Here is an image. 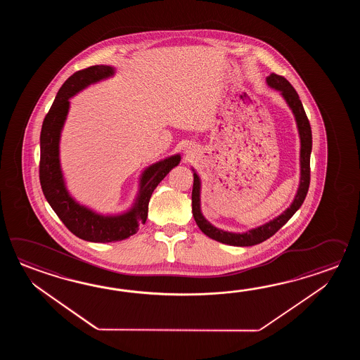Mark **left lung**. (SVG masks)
Masks as SVG:
<instances>
[{
    "label": "left lung",
    "instance_id": "left-lung-1",
    "mask_svg": "<svg viewBox=\"0 0 360 360\" xmlns=\"http://www.w3.org/2000/svg\"><path fill=\"white\" fill-rule=\"evenodd\" d=\"M266 82L271 89H276L282 94L284 100L287 101L288 107L291 108L297 129H299L300 140H301V150H300V166H301V177H300L299 191L293 199L291 206L288 207L283 214H279L274 220L261 225L256 229L248 230L245 233H230L217 229L212 224L207 221L205 216L200 212V180L194 172V183L191 191V210L194 220L197 222L199 229L202 230L207 237L212 238L217 242L225 245H238V247H248V245H259L261 242L266 240L268 238L274 236L278 230L283 226L285 222L291 219L295 212L299 210L305 200L306 194L310 185V154L313 146L311 138V127L307 120L305 109L299 98V94L283 76L271 73L266 77ZM194 171V169H193Z\"/></svg>",
    "mask_w": 360,
    "mask_h": 360
}]
</instances>
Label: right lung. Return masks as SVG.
<instances>
[{"label":"right lung","instance_id":"add662e5","mask_svg":"<svg viewBox=\"0 0 360 360\" xmlns=\"http://www.w3.org/2000/svg\"><path fill=\"white\" fill-rule=\"evenodd\" d=\"M113 75L115 68L109 65H92L69 77L58 91L54 103L44 120L39 138V183L45 198L63 224L76 237L95 243L118 242L134 236L139 226L146 222L148 205L154 189L181 160L179 154H175L149 166L140 179L136 202L130 211L124 214L107 216L96 214L69 195L59 161L60 132L68 115L69 99L89 84L99 82Z\"/></svg>","mask_w":360,"mask_h":360}]
</instances>
